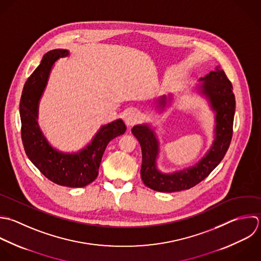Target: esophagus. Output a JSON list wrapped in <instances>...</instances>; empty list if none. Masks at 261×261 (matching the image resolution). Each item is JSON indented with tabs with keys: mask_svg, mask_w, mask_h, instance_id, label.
<instances>
[{
	"mask_svg": "<svg viewBox=\"0 0 261 261\" xmlns=\"http://www.w3.org/2000/svg\"><path fill=\"white\" fill-rule=\"evenodd\" d=\"M124 121H125V124H126L128 127H131V126L135 125V124L139 121V114H138L136 111L130 110V111H128V112L125 114Z\"/></svg>",
	"mask_w": 261,
	"mask_h": 261,
	"instance_id": "obj_1",
	"label": "esophagus"
}]
</instances>
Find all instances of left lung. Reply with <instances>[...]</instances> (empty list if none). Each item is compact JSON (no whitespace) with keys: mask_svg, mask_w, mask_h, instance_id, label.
Listing matches in <instances>:
<instances>
[{"mask_svg":"<svg viewBox=\"0 0 261 261\" xmlns=\"http://www.w3.org/2000/svg\"><path fill=\"white\" fill-rule=\"evenodd\" d=\"M198 82L190 88V92L205 99L214 114L215 125L212 145L194 165L170 173L161 171L158 167L161 152L158 126L145 122L132 128V133L139 141L142 150L141 179L152 190L172 193L190 189L217 168L230 146L236 107L233 86L223 70L212 71ZM175 100L173 93L162 95L152 101L151 107L155 113L162 115L167 113Z\"/></svg>","mask_w":261,"mask_h":261,"instance_id":"8db88e82","label":"left lung"}]
</instances>
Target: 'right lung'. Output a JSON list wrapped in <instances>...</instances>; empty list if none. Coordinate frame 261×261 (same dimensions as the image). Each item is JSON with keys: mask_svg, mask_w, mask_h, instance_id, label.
<instances>
[{"mask_svg": "<svg viewBox=\"0 0 261 261\" xmlns=\"http://www.w3.org/2000/svg\"><path fill=\"white\" fill-rule=\"evenodd\" d=\"M69 56L70 51L63 48L47 51L27 79L20 99L21 137L28 159L48 180L80 188L96 179L108 143L124 134L126 126L122 119L101 125L91 140L77 151H62L50 144L38 124L39 102L56 62Z\"/></svg>", "mask_w": 261, "mask_h": 261, "instance_id": "right-lung-1", "label": "right lung"}]
</instances>
